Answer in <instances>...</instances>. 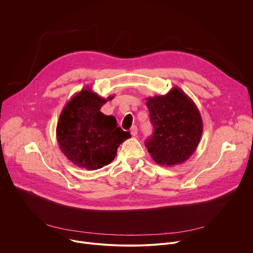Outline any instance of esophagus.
<instances>
[{"label":"esophagus","instance_id":"34e87169","mask_svg":"<svg viewBox=\"0 0 253 253\" xmlns=\"http://www.w3.org/2000/svg\"><path fill=\"white\" fill-rule=\"evenodd\" d=\"M130 133H131L132 136H136V135L138 134V128H137V126H132V128H131V130H130Z\"/></svg>","mask_w":253,"mask_h":253}]
</instances>
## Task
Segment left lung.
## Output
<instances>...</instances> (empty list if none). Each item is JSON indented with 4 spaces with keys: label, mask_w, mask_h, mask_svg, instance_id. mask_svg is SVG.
Wrapping results in <instances>:
<instances>
[{
    "label": "left lung",
    "mask_w": 253,
    "mask_h": 253,
    "mask_svg": "<svg viewBox=\"0 0 253 253\" xmlns=\"http://www.w3.org/2000/svg\"><path fill=\"white\" fill-rule=\"evenodd\" d=\"M153 135L145 146L162 166L186 162L196 151L203 134V120L195 102L178 86L166 95L146 98Z\"/></svg>",
    "instance_id": "obj_1"
}]
</instances>
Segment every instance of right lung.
<instances>
[{
	"label": "right lung",
	"mask_w": 253,
	"mask_h": 253,
	"mask_svg": "<svg viewBox=\"0 0 253 253\" xmlns=\"http://www.w3.org/2000/svg\"><path fill=\"white\" fill-rule=\"evenodd\" d=\"M113 96L100 97L86 86L63 107L56 126V138L61 152L74 165L88 171L110 164L129 132L117 127L113 116L100 109Z\"/></svg>",
	"instance_id": "add662e5"
}]
</instances>
